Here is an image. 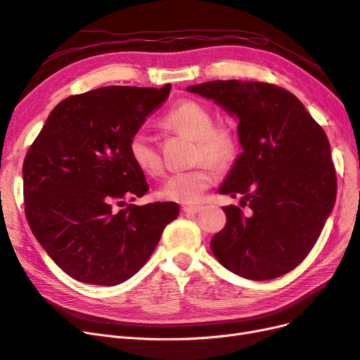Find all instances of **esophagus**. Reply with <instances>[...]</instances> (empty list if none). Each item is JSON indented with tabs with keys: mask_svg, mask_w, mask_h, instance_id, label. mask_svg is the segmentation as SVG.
<instances>
[{
	"mask_svg": "<svg viewBox=\"0 0 360 360\" xmlns=\"http://www.w3.org/2000/svg\"><path fill=\"white\" fill-rule=\"evenodd\" d=\"M201 209L202 207H200V205H183L181 207L183 213H188V214H197L201 212Z\"/></svg>",
	"mask_w": 360,
	"mask_h": 360,
	"instance_id": "34e87169",
	"label": "esophagus"
}]
</instances>
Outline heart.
Segmentation results:
<instances>
[{"label":"heart","mask_w":360,"mask_h":360,"mask_svg":"<svg viewBox=\"0 0 360 360\" xmlns=\"http://www.w3.org/2000/svg\"><path fill=\"white\" fill-rule=\"evenodd\" d=\"M163 124L197 141L195 160H205L216 168H224L237 156L238 143L236 135L226 127H216L212 111L197 101H183L171 108L163 118ZM127 150L139 171L147 176H158L160 172L162 159L156 141L147 130H136L129 141ZM212 181V169L198 165L188 171L171 174L156 189V197L162 201L195 204L201 198L202 192L210 188Z\"/></svg>","instance_id":"heart-1"}]
</instances>
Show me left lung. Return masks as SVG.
I'll return each mask as SVG.
<instances>
[{
  "mask_svg": "<svg viewBox=\"0 0 360 360\" xmlns=\"http://www.w3.org/2000/svg\"><path fill=\"white\" fill-rule=\"evenodd\" d=\"M238 120L242 153L219 193L242 197L222 207L224 230L210 248L233 274L266 281L297 267L311 252L336 198L330 144L290 91L266 82L210 81L186 89Z\"/></svg>",
  "mask_w": 360,
  "mask_h": 360,
  "instance_id": "1",
  "label": "left lung"
}]
</instances>
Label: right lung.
Wrapping results in <instances>:
<instances>
[{"label": "right lung", "instance_id": "right-lung-1", "mask_svg": "<svg viewBox=\"0 0 360 360\" xmlns=\"http://www.w3.org/2000/svg\"><path fill=\"white\" fill-rule=\"evenodd\" d=\"M162 89L102 86L70 96L49 114L24 162L25 214L56 264L76 281L118 285L143 267L179 204L135 201L148 191L129 141L168 99Z\"/></svg>", "mask_w": 360, "mask_h": 360}]
</instances>
